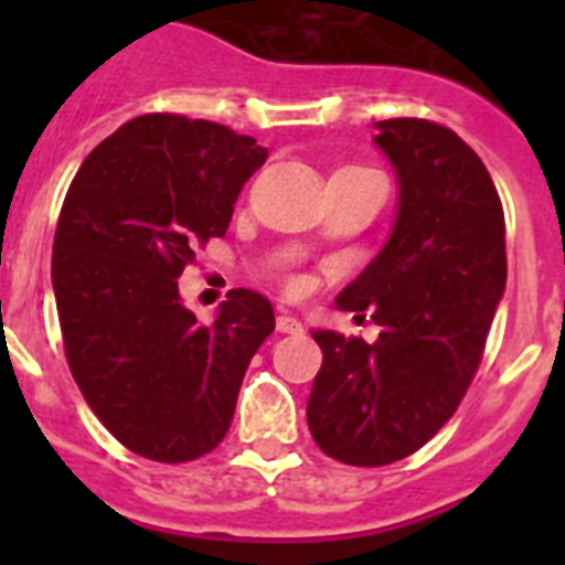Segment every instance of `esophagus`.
<instances>
[{"instance_id":"1","label":"esophagus","mask_w":565,"mask_h":565,"mask_svg":"<svg viewBox=\"0 0 565 565\" xmlns=\"http://www.w3.org/2000/svg\"><path fill=\"white\" fill-rule=\"evenodd\" d=\"M275 328L281 331V334H301L305 328H301V322L292 313H281V317L275 319Z\"/></svg>"}]
</instances>
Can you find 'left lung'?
I'll return each mask as SVG.
<instances>
[{"mask_svg":"<svg viewBox=\"0 0 565 565\" xmlns=\"http://www.w3.org/2000/svg\"><path fill=\"white\" fill-rule=\"evenodd\" d=\"M375 128L398 181L393 231L334 305L370 310L381 334L313 331L322 370L308 398L317 446L349 466L395 463L451 419L508 281L504 211L481 158L428 119Z\"/></svg>","mask_w":565,"mask_h":565,"instance_id":"left-lung-1","label":"left lung"}]
</instances>
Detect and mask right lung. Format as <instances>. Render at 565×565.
<instances>
[{"instance_id": "right-lung-1", "label": "right lung", "mask_w": 565, "mask_h": 565, "mask_svg": "<svg viewBox=\"0 0 565 565\" xmlns=\"http://www.w3.org/2000/svg\"><path fill=\"white\" fill-rule=\"evenodd\" d=\"M264 161L255 137L146 114L102 140L66 190L52 246L66 361L90 411L135 455L188 463L220 446L248 361L273 334L260 292L231 290L211 326L179 292L193 248L228 231Z\"/></svg>"}]
</instances>
